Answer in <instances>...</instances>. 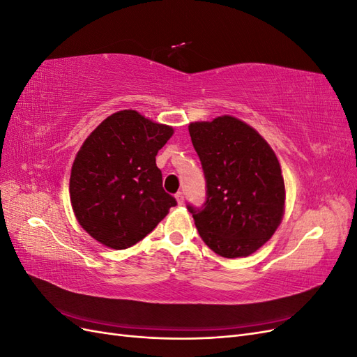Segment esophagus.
<instances>
[{
  "mask_svg": "<svg viewBox=\"0 0 357 357\" xmlns=\"http://www.w3.org/2000/svg\"><path fill=\"white\" fill-rule=\"evenodd\" d=\"M176 199H177L178 205L185 204V195H183V192H177V193H176Z\"/></svg>",
  "mask_w": 357,
  "mask_h": 357,
  "instance_id": "esophagus-1",
  "label": "esophagus"
}]
</instances>
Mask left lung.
Segmentation results:
<instances>
[{
	"label": "left lung",
	"mask_w": 357,
	"mask_h": 357,
	"mask_svg": "<svg viewBox=\"0 0 357 357\" xmlns=\"http://www.w3.org/2000/svg\"><path fill=\"white\" fill-rule=\"evenodd\" d=\"M189 134L207 183L202 207L188 205L202 241L222 257L255 253L284 214V180L274 150L232 116L193 122Z\"/></svg>",
	"instance_id": "8db88e82"
}]
</instances>
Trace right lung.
Masks as SVG:
<instances>
[{
    "instance_id": "add662e5",
    "label": "right lung",
    "mask_w": 357,
    "mask_h": 357,
    "mask_svg": "<svg viewBox=\"0 0 357 357\" xmlns=\"http://www.w3.org/2000/svg\"><path fill=\"white\" fill-rule=\"evenodd\" d=\"M174 134L135 110L113 113L75 155L70 199L92 238L114 250L142 241L177 205L162 188L156 155Z\"/></svg>"
}]
</instances>
